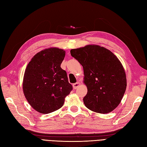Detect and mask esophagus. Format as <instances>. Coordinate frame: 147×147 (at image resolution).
<instances>
[{"mask_svg": "<svg viewBox=\"0 0 147 147\" xmlns=\"http://www.w3.org/2000/svg\"><path fill=\"white\" fill-rule=\"evenodd\" d=\"M80 82H76V83H74V84H73V88L74 89H77L79 86H80Z\"/></svg>", "mask_w": 147, "mask_h": 147, "instance_id": "obj_1", "label": "esophagus"}]
</instances>
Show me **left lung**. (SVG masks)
<instances>
[{
  "label": "left lung",
  "mask_w": 147,
  "mask_h": 147,
  "mask_svg": "<svg viewBox=\"0 0 147 147\" xmlns=\"http://www.w3.org/2000/svg\"><path fill=\"white\" fill-rule=\"evenodd\" d=\"M70 53L83 67L84 82L88 88L83 98L86 107L100 114L114 111L127 87L125 70L117 57L96 45L72 49Z\"/></svg>",
  "instance_id": "obj_1"
}]
</instances>
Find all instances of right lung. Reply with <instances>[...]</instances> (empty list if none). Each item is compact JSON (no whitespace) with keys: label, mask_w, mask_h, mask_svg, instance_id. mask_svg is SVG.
<instances>
[{"label":"right lung","mask_w":147,"mask_h":147,"mask_svg":"<svg viewBox=\"0 0 147 147\" xmlns=\"http://www.w3.org/2000/svg\"><path fill=\"white\" fill-rule=\"evenodd\" d=\"M65 51L58 48L45 49L36 53L28 64L23 80L25 98L41 114L58 110L73 86L61 67Z\"/></svg>","instance_id":"obj_1"}]
</instances>
